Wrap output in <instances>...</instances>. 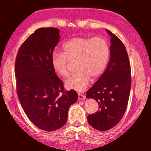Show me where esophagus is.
<instances>
[{
	"mask_svg": "<svg viewBox=\"0 0 151 151\" xmlns=\"http://www.w3.org/2000/svg\"><path fill=\"white\" fill-rule=\"evenodd\" d=\"M78 99L79 101H81V100H83V99H85V96L83 95V94H80V93H78Z\"/></svg>",
	"mask_w": 151,
	"mask_h": 151,
	"instance_id": "esophagus-1",
	"label": "esophagus"
}]
</instances>
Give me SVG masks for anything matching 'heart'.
Instances as JSON below:
<instances>
[{"mask_svg":"<svg viewBox=\"0 0 151 151\" xmlns=\"http://www.w3.org/2000/svg\"><path fill=\"white\" fill-rule=\"evenodd\" d=\"M63 48V53L55 52L51 55V66L58 75L67 77L70 62L76 60L78 71L65 83L68 89L78 92L85 90L91 78L100 77L108 65L109 46L101 37H75L66 41Z\"/></svg>","mask_w":151,"mask_h":151,"instance_id":"1","label":"heart"}]
</instances>
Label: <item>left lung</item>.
<instances>
[{
    "label": "left lung",
    "mask_w": 151,
    "mask_h": 151,
    "mask_svg": "<svg viewBox=\"0 0 151 151\" xmlns=\"http://www.w3.org/2000/svg\"><path fill=\"white\" fill-rule=\"evenodd\" d=\"M111 36L110 60L104 73L86 92L94 99L99 111L87 117L89 124L99 131H107L119 123L127 109L131 86V65L124 45L115 35Z\"/></svg>",
    "instance_id": "1"
}]
</instances>
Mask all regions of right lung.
<instances>
[{
	"label": "right lung",
	"instance_id": "obj_1",
	"mask_svg": "<svg viewBox=\"0 0 151 151\" xmlns=\"http://www.w3.org/2000/svg\"><path fill=\"white\" fill-rule=\"evenodd\" d=\"M56 28L36 30L20 47L15 63L18 97L28 118L39 129L54 131L66 124L75 91H64L63 83L51 66V55L59 41Z\"/></svg>",
	"mask_w": 151,
	"mask_h": 151
}]
</instances>
